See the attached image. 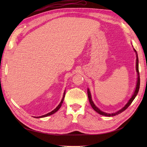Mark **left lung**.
<instances>
[{
  "instance_id": "1",
  "label": "left lung",
  "mask_w": 147,
  "mask_h": 147,
  "mask_svg": "<svg viewBox=\"0 0 147 147\" xmlns=\"http://www.w3.org/2000/svg\"><path fill=\"white\" fill-rule=\"evenodd\" d=\"M134 50L136 52V71H137V84H136V90L134 91V94H132V97H131V99H129L127 102V103L124 105V107H123L121 110H119L118 111H117V112L115 113H105L102 112L99 109H98L97 107L95 105V104H94V102H93L92 98H91V92L90 90H89V88H88V99H89V101H90V103L92 107V108L94 109L96 112H97L98 113H99L100 115H104V116H106V117H113L115 116V115H117L119 113H122L123 112H124V110H125L129 106L131 103L132 102V101L134 100V99H135V97H136V96L138 94V92H139V88H140V75H139V59H138V55H137V53L136 51V50L134 48Z\"/></svg>"
}]
</instances>
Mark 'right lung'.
Masks as SVG:
<instances>
[{"mask_svg": "<svg viewBox=\"0 0 147 147\" xmlns=\"http://www.w3.org/2000/svg\"><path fill=\"white\" fill-rule=\"evenodd\" d=\"M65 90L64 91V95H63V99H62V100H61V102L59 103V104L58 105V106H57V107H56L55 109H54V110H53V111H51V112L48 113H47V114H46V115H42V116H40V117H34V118H43V117H46L50 116V115H53V114H54L55 113H56V112H57V111L58 110L60 109V107H61V105H62V104L63 103V101H64V97H65Z\"/></svg>", "mask_w": 147, "mask_h": 147, "instance_id": "right-lung-1", "label": "right lung"}]
</instances>
